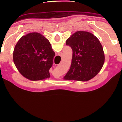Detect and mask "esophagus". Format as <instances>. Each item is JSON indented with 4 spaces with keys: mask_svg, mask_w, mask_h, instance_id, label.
<instances>
[{
    "mask_svg": "<svg viewBox=\"0 0 122 122\" xmlns=\"http://www.w3.org/2000/svg\"><path fill=\"white\" fill-rule=\"evenodd\" d=\"M59 56H61H61H62V53L60 52V53H59Z\"/></svg>",
    "mask_w": 122,
    "mask_h": 122,
    "instance_id": "obj_1",
    "label": "esophagus"
}]
</instances>
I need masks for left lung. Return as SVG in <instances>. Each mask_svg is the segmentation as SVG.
Here are the masks:
<instances>
[{
	"label": "left lung",
	"instance_id": "obj_1",
	"mask_svg": "<svg viewBox=\"0 0 122 122\" xmlns=\"http://www.w3.org/2000/svg\"><path fill=\"white\" fill-rule=\"evenodd\" d=\"M73 51L71 68L65 80L88 81L97 76L104 63V53L99 39L91 33L78 31L66 41Z\"/></svg>",
	"mask_w": 122,
	"mask_h": 122
}]
</instances>
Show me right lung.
I'll return each mask as SVG.
<instances>
[{"mask_svg":"<svg viewBox=\"0 0 122 122\" xmlns=\"http://www.w3.org/2000/svg\"><path fill=\"white\" fill-rule=\"evenodd\" d=\"M55 53L49 41L39 33H28L15 46L13 61L20 73L31 81L50 78Z\"/></svg>","mask_w":122,"mask_h":122,"instance_id":"right-lung-1","label":"right lung"}]
</instances>
